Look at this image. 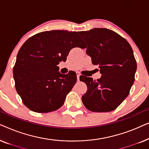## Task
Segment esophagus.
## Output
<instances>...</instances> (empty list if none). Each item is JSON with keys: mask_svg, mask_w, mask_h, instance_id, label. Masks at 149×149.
Returning a JSON list of instances; mask_svg holds the SVG:
<instances>
[{"mask_svg": "<svg viewBox=\"0 0 149 149\" xmlns=\"http://www.w3.org/2000/svg\"><path fill=\"white\" fill-rule=\"evenodd\" d=\"M80 72H77V81H79V77H80Z\"/></svg>", "mask_w": 149, "mask_h": 149, "instance_id": "34e87169", "label": "esophagus"}]
</instances>
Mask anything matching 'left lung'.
<instances>
[{"label": "left lung", "mask_w": 149, "mask_h": 149, "mask_svg": "<svg viewBox=\"0 0 149 149\" xmlns=\"http://www.w3.org/2000/svg\"><path fill=\"white\" fill-rule=\"evenodd\" d=\"M79 34L87 43V54L102 74L97 80L80 77L87 87L81 97L83 104L92 112L114 111L129 95L135 79L137 64L133 50L125 38L107 28H93Z\"/></svg>", "instance_id": "obj_1"}]
</instances>
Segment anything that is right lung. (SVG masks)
I'll return each mask as SVG.
<instances>
[{
  "label": "right lung",
  "instance_id": "right-lung-1",
  "mask_svg": "<svg viewBox=\"0 0 149 149\" xmlns=\"http://www.w3.org/2000/svg\"><path fill=\"white\" fill-rule=\"evenodd\" d=\"M74 47L84 49L76 32L52 30L31 36L18 52L13 78L16 91L31 111L46 113L64 104L77 81L75 72L62 74L58 64L65 62Z\"/></svg>",
  "mask_w": 149,
  "mask_h": 149
}]
</instances>
